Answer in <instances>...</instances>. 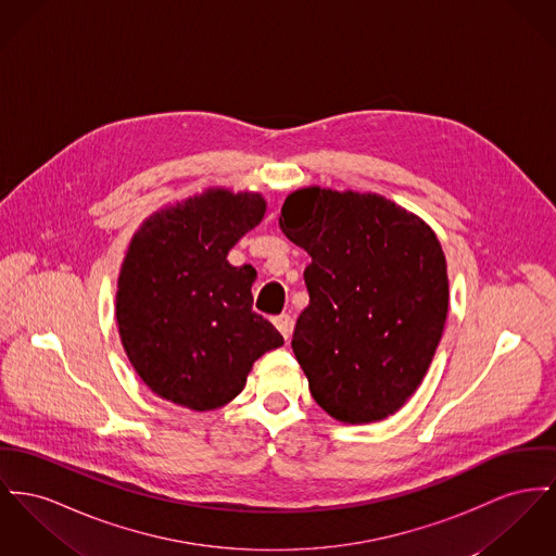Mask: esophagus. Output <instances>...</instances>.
<instances>
[{"instance_id":"34e87169","label":"esophagus","mask_w":556,"mask_h":556,"mask_svg":"<svg viewBox=\"0 0 556 556\" xmlns=\"http://www.w3.org/2000/svg\"><path fill=\"white\" fill-rule=\"evenodd\" d=\"M274 325H276V329L282 333L285 339H291V333H293V318H291L289 314L274 316Z\"/></svg>"}]
</instances>
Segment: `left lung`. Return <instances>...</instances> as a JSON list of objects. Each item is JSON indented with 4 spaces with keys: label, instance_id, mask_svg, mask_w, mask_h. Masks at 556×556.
Segmentation results:
<instances>
[{
    "label": "left lung",
    "instance_id": "obj_1",
    "mask_svg": "<svg viewBox=\"0 0 556 556\" xmlns=\"http://www.w3.org/2000/svg\"><path fill=\"white\" fill-rule=\"evenodd\" d=\"M280 227L312 257L291 345L314 401L343 424L386 419L419 388L443 334L434 231L377 193L320 187L293 191Z\"/></svg>",
    "mask_w": 556,
    "mask_h": 556
}]
</instances>
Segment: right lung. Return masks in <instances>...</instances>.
I'll return each mask as SVG.
<instances>
[{
  "instance_id": "add662e5",
  "label": "right lung",
  "mask_w": 556,
  "mask_h": 556,
  "mask_svg": "<svg viewBox=\"0 0 556 556\" xmlns=\"http://www.w3.org/2000/svg\"><path fill=\"white\" fill-rule=\"evenodd\" d=\"M263 213L260 193L213 189L155 213L135 233L115 318L132 367L157 396L193 410L223 407L253 363L285 343L253 312L257 271L227 263Z\"/></svg>"
}]
</instances>
